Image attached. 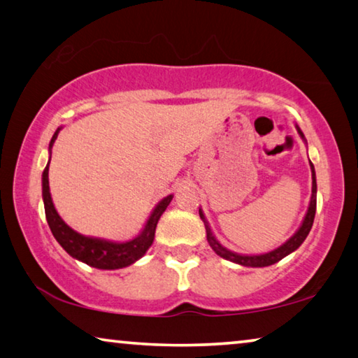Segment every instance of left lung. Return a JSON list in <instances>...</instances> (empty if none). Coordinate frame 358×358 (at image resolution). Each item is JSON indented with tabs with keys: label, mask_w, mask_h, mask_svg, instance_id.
<instances>
[{
	"label": "left lung",
	"mask_w": 358,
	"mask_h": 358,
	"mask_svg": "<svg viewBox=\"0 0 358 358\" xmlns=\"http://www.w3.org/2000/svg\"><path fill=\"white\" fill-rule=\"evenodd\" d=\"M299 134L305 138L303 136V132L299 129ZM311 164V172H313V194H311V202H310V208H308V213L305 216V220H303V224L300 226V229L296 230V234L294 235L292 238H289L286 243L282 246L278 248V250L271 251V252H266V254H260V256H241V254H235L232 251L226 250V248L220 245V241L215 238V235L211 234V230L208 227V222L205 221V216L201 210H199V215H201L202 221L205 222V230H207V240L210 246L213 248V251L217 254V256H221L224 259L230 260V262H235V264H240V265H245V266H268V265H273L276 262H280L282 257H286L287 254L294 252L296 248H299L305 238L308 237V234H310V230L313 227V222H314V215H316V191H317V185H316V173H314V166L313 162Z\"/></svg>",
	"instance_id": "1"
}]
</instances>
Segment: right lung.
Here are the masks:
<instances>
[{"label":"right lung","mask_w":358,"mask_h":358,"mask_svg":"<svg viewBox=\"0 0 358 358\" xmlns=\"http://www.w3.org/2000/svg\"><path fill=\"white\" fill-rule=\"evenodd\" d=\"M59 131V129H58ZM58 131L53 134L50 141V148L58 136ZM42 197H44L45 217L50 227L53 237L57 238L59 245L64 248V251L69 256L82 260L90 266L101 270H115L123 268L134 264L137 259H141L155 240V230L159 221L161 215L164 213L167 205L171 203L173 196H167L156 205V208L151 213L150 220L145 226L143 232L134 240L126 241V243H113V241L85 237V235L77 234L66 224L53 207L50 197V187H48V164L42 173Z\"/></svg>","instance_id":"1"}]
</instances>
